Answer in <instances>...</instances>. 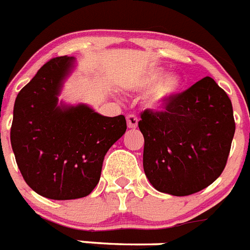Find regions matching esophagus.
Here are the masks:
<instances>
[{
	"mask_svg": "<svg viewBox=\"0 0 250 250\" xmlns=\"http://www.w3.org/2000/svg\"><path fill=\"white\" fill-rule=\"evenodd\" d=\"M127 125H128V128H136L137 125H138V118H137L134 114H128Z\"/></svg>",
	"mask_w": 250,
	"mask_h": 250,
	"instance_id": "1",
	"label": "esophagus"
}]
</instances>
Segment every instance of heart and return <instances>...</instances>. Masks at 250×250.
<instances>
[{"label":"heart","instance_id":"1","mask_svg":"<svg viewBox=\"0 0 250 250\" xmlns=\"http://www.w3.org/2000/svg\"><path fill=\"white\" fill-rule=\"evenodd\" d=\"M163 76L164 72L161 69H154V71L149 72L139 84V89L147 91V89L152 88L163 78ZM182 86H183V82L179 76H168L150 91L149 96H148V104L152 108H162L179 93Z\"/></svg>","mask_w":250,"mask_h":250}]
</instances>
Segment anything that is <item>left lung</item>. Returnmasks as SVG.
<instances>
[{
	"mask_svg": "<svg viewBox=\"0 0 250 250\" xmlns=\"http://www.w3.org/2000/svg\"><path fill=\"white\" fill-rule=\"evenodd\" d=\"M138 127L147 178L157 190L177 197L199 192L222 174L235 132L228 94L210 77L177 94L162 111L142 112Z\"/></svg>",
	"mask_w": 250,
	"mask_h": 250,
	"instance_id": "8db88e82",
	"label": "left lung"
}]
</instances>
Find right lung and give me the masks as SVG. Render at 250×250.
Returning <instances> with one entry per match:
<instances>
[{
  "mask_svg": "<svg viewBox=\"0 0 250 250\" xmlns=\"http://www.w3.org/2000/svg\"><path fill=\"white\" fill-rule=\"evenodd\" d=\"M73 58L49 60L20 91L11 145L24 182L42 197L88 195L101 178L105 153L127 129L125 116L104 117L84 104L57 105Z\"/></svg>",
  "mask_w": 250,
  "mask_h": 250,
  "instance_id": "right-lung-1",
  "label": "right lung"
}]
</instances>
